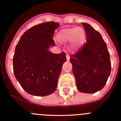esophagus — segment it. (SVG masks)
Segmentation results:
<instances>
[{"label":"esophagus","instance_id":"1","mask_svg":"<svg viewBox=\"0 0 121 121\" xmlns=\"http://www.w3.org/2000/svg\"><path fill=\"white\" fill-rule=\"evenodd\" d=\"M66 59H67V60H68V61H69V59H70V57H69V55H68V54L66 55Z\"/></svg>","mask_w":121,"mask_h":121}]
</instances>
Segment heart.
Masks as SVG:
<instances>
[{
	"instance_id": "1",
	"label": "heart",
	"mask_w": 121,
	"mask_h": 121,
	"mask_svg": "<svg viewBox=\"0 0 121 121\" xmlns=\"http://www.w3.org/2000/svg\"><path fill=\"white\" fill-rule=\"evenodd\" d=\"M58 41L61 43L71 42L74 49L80 48L85 42V31L82 27H70L61 30L56 35Z\"/></svg>"
}]
</instances>
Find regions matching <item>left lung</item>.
Here are the masks:
<instances>
[{"mask_svg": "<svg viewBox=\"0 0 121 121\" xmlns=\"http://www.w3.org/2000/svg\"><path fill=\"white\" fill-rule=\"evenodd\" d=\"M82 25L86 42L78 51L71 55L69 61L78 91L94 93L104 87L110 74V53L99 32L90 24Z\"/></svg>", "mask_w": 121, "mask_h": 121, "instance_id": "1", "label": "left lung"}]
</instances>
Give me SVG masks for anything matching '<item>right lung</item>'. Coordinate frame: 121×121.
<instances>
[{
    "label": "right lung",
    "instance_id": "add662e5",
    "mask_svg": "<svg viewBox=\"0 0 121 121\" xmlns=\"http://www.w3.org/2000/svg\"><path fill=\"white\" fill-rule=\"evenodd\" d=\"M59 24L44 22L31 27L22 35L15 48L13 71L22 88L29 94L45 96L52 94L57 86L66 53L50 52L55 46L53 39Z\"/></svg>",
    "mask_w": 121,
    "mask_h": 121
}]
</instances>
